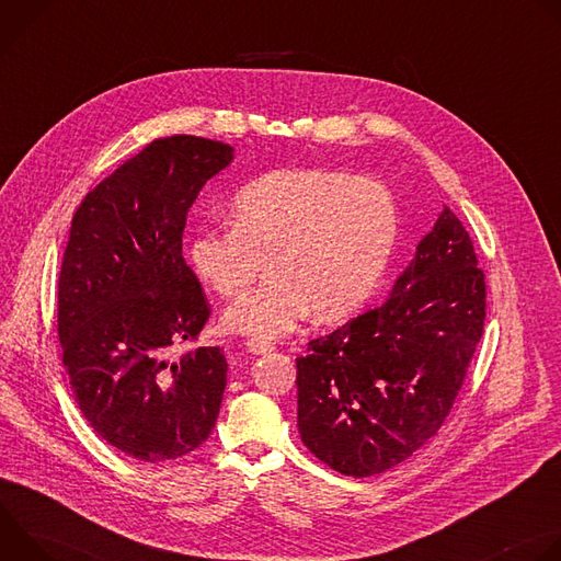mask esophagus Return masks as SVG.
Wrapping results in <instances>:
<instances>
[{
	"mask_svg": "<svg viewBox=\"0 0 561 561\" xmlns=\"http://www.w3.org/2000/svg\"><path fill=\"white\" fill-rule=\"evenodd\" d=\"M247 348H249L253 355H266V353H273V351H275V344L264 342V340H251V342L247 344Z\"/></svg>",
	"mask_w": 561,
	"mask_h": 561,
	"instance_id": "obj_1",
	"label": "esophagus"
}]
</instances>
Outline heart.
I'll return each instance as SVG.
<instances>
[{
	"label": "heart",
	"mask_w": 561,
	"mask_h": 561,
	"mask_svg": "<svg viewBox=\"0 0 561 561\" xmlns=\"http://www.w3.org/2000/svg\"><path fill=\"white\" fill-rule=\"evenodd\" d=\"M230 226H202L188 242L197 277L232 301L221 327L282 337L304 317L322 322L357 312L379 286L399 234L392 191L373 178L331 169H279L239 188Z\"/></svg>",
	"instance_id": "heart-1"
}]
</instances>
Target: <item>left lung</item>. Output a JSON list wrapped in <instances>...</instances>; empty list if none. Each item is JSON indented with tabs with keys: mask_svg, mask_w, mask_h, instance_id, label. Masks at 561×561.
Here are the masks:
<instances>
[{
	"mask_svg": "<svg viewBox=\"0 0 561 561\" xmlns=\"http://www.w3.org/2000/svg\"><path fill=\"white\" fill-rule=\"evenodd\" d=\"M484 319V271L444 208L392 295L297 357L304 446L348 477L409 459L448 417Z\"/></svg>",
	"mask_w": 561,
	"mask_h": 561,
	"instance_id": "obj_1",
	"label": "left lung"
}]
</instances>
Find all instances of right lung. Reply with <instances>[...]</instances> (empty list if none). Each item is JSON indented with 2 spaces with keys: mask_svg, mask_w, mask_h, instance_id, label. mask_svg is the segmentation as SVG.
<instances>
[{
  "mask_svg": "<svg viewBox=\"0 0 561 561\" xmlns=\"http://www.w3.org/2000/svg\"><path fill=\"white\" fill-rule=\"evenodd\" d=\"M232 146L173 135L100 182L77 206L57 284L61 362L79 411L124 455L157 463L202 446L219 415L226 357L186 351L210 317L182 255L202 186Z\"/></svg>",
  "mask_w": 561,
  "mask_h": 561,
  "instance_id": "1",
  "label": "right lung"
}]
</instances>
